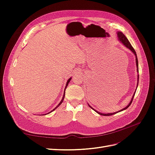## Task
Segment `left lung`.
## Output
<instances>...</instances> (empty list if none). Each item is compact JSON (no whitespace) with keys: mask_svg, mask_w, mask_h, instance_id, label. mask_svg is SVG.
Wrapping results in <instances>:
<instances>
[{"mask_svg":"<svg viewBox=\"0 0 155 155\" xmlns=\"http://www.w3.org/2000/svg\"><path fill=\"white\" fill-rule=\"evenodd\" d=\"M117 35H118V40L121 42V43H122L125 47L127 48H128L129 50H130L131 51H132V52L134 54V55H135V58H136V64H137V72H138V58H137V53H136V51H135V50H134V49L133 48V47L132 46V45H130V43H129V40L127 39V37L125 36V35L123 34L122 32H121V31H118L117 32ZM137 80H138V81H137V87H138V80H139V75L138 74V76H137ZM136 91H137V89H136L135 90V91H134V94H133V97H132V99H131V100H130V103L129 104L127 105L125 108H124V109H121V110H118V111H117V112H113V113H101V112H98V111H97L96 110H95V109H94L90 105H89V107H90L92 109H93V110H94L97 113H98L99 114H100V115H103V116H111V115H113V114H116V113H118V112H121V111H123V110H125V109H127V108L130 105V104H131V103H132V101H133V98H134V95H135V92H136Z\"/></svg>","mask_w":155,"mask_h":155,"instance_id":"obj_1","label":"left lung"}]
</instances>
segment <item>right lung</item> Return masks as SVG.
I'll use <instances>...</instances> for the list:
<instances>
[{"label": "right lung", "mask_w": 155, "mask_h": 155, "mask_svg": "<svg viewBox=\"0 0 155 155\" xmlns=\"http://www.w3.org/2000/svg\"><path fill=\"white\" fill-rule=\"evenodd\" d=\"M71 79H72V78H70L68 79V81H67V83H66V86H65V88H64V94H63V97H62V100H61V101H60V103H59V104L58 105V106L57 107H56L55 108H54V109L52 110H51V111H50V112H48V113H50V112H52L53 110H55V109H57V108L61 105V104H62V103H63V100H64V96H65V90H66V88H67V86H68V83H69V82L70 81V80H71ZM46 114H45V115H46ZM43 115H45V114H43Z\"/></svg>", "instance_id": "right-lung-1"}]
</instances>
